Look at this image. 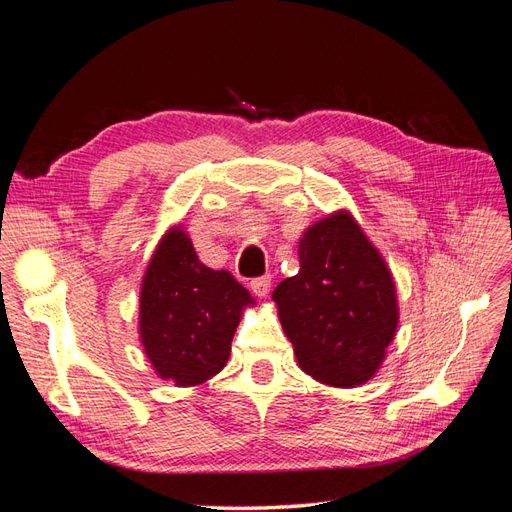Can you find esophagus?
<instances>
[{
  "instance_id": "1",
  "label": "esophagus",
  "mask_w": 512,
  "mask_h": 512,
  "mask_svg": "<svg viewBox=\"0 0 512 512\" xmlns=\"http://www.w3.org/2000/svg\"><path fill=\"white\" fill-rule=\"evenodd\" d=\"M252 292L256 294V297H267L269 290H271V275H262V277H256V280H252L250 284Z\"/></svg>"
}]
</instances>
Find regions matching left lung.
Returning <instances> with one entry per match:
<instances>
[{
  "label": "left lung",
  "instance_id": "1",
  "mask_svg": "<svg viewBox=\"0 0 512 512\" xmlns=\"http://www.w3.org/2000/svg\"><path fill=\"white\" fill-rule=\"evenodd\" d=\"M301 269L273 290L299 367L314 380L354 389L376 376L399 322L393 273L350 211L309 226Z\"/></svg>",
  "mask_w": 512,
  "mask_h": 512
}]
</instances>
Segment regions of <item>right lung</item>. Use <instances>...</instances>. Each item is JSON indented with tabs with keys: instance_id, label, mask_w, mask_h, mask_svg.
Returning <instances> with one entry per match:
<instances>
[{
	"instance_id": "add662e5",
	"label": "right lung",
	"mask_w": 512,
	"mask_h": 512,
	"mask_svg": "<svg viewBox=\"0 0 512 512\" xmlns=\"http://www.w3.org/2000/svg\"><path fill=\"white\" fill-rule=\"evenodd\" d=\"M138 303V333L147 359L175 386H198L220 374L243 309L256 305L228 271L198 260L181 224L160 239Z\"/></svg>"
}]
</instances>
